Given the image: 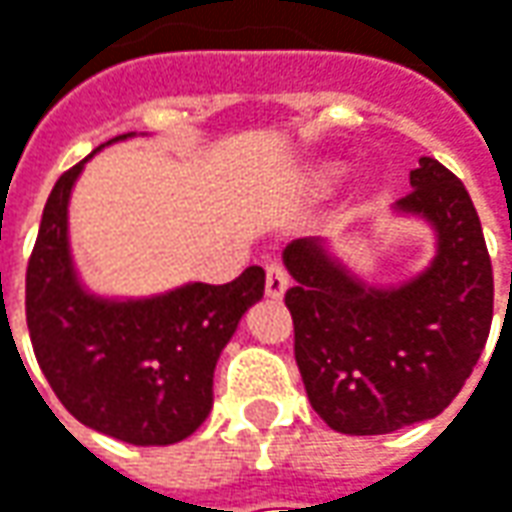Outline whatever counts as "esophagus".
Wrapping results in <instances>:
<instances>
[{
	"label": "esophagus",
	"instance_id": "1",
	"mask_svg": "<svg viewBox=\"0 0 512 512\" xmlns=\"http://www.w3.org/2000/svg\"><path fill=\"white\" fill-rule=\"evenodd\" d=\"M290 287V276L282 265H267V279H265V290L270 299H282Z\"/></svg>",
	"mask_w": 512,
	"mask_h": 512
}]
</instances>
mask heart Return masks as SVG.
<instances>
[{
	"label": "heart",
	"mask_w": 512,
	"mask_h": 512,
	"mask_svg": "<svg viewBox=\"0 0 512 512\" xmlns=\"http://www.w3.org/2000/svg\"><path fill=\"white\" fill-rule=\"evenodd\" d=\"M339 176H342V165H319L310 173V185L316 187V190H327Z\"/></svg>",
	"instance_id": "obj_1"
}]
</instances>
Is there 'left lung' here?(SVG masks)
Masks as SVG:
<instances>
[{
	"instance_id": "obj_1",
	"label": "left lung",
	"mask_w": 512,
	"mask_h": 512,
	"mask_svg": "<svg viewBox=\"0 0 512 512\" xmlns=\"http://www.w3.org/2000/svg\"><path fill=\"white\" fill-rule=\"evenodd\" d=\"M393 216L422 219L436 253L416 276L373 285L322 239L285 247L296 285L285 305L313 410L347 436L436 419L482 356L493 322V267L464 185L422 156Z\"/></svg>"
}]
</instances>
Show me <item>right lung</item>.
I'll return each instance as SVG.
<instances>
[{"label":"right lung","instance_id":"obj_1","mask_svg":"<svg viewBox=\"0 0 512 512\" xmlns=\"http://www.w3.org/2000/svg\"><path fill=\"white\" fill-rule=\"evenodd\" d=\"M105 145L50 190L25 279L30 342L70 416L119 442L162 447L207 419L219 353L265 296V270L253 265L230 285L187 282L139 299L88 290L70 253L68 207L79 173Z\"/></svg>","mask_w":512,"mask_h":512}]
</instances>
